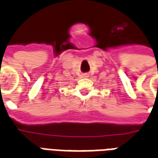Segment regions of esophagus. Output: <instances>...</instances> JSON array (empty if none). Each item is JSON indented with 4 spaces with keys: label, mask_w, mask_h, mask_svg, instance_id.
Masks as SVG:
<instances>
[{
    "label": "esophagus",
    "mask_w": 158,
    "mask_h": 158,
    "mask_svg": "<svg viewBox=\"0 0 158 158\" xmlns=\"http://www.w3.org/2000/svg\"><path fill=\"white\" fill-rule=\"evenodd\" d=\"M83 78H88L89 77V73H84L82 75Z\"/></svg>",
    "instance_id": "1"
}]
</instances>
